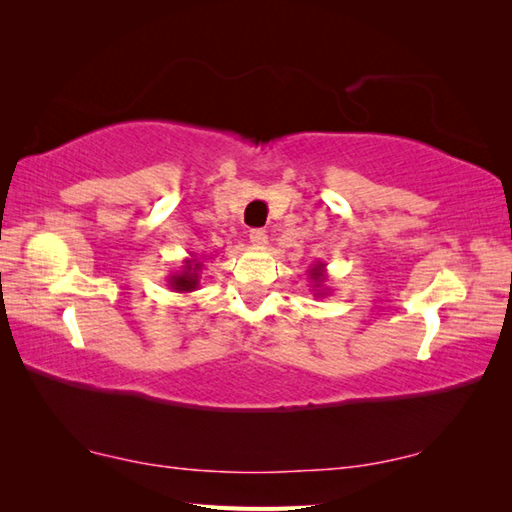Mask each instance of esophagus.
Returning a JSON list of instances; mask_svg holds the SVG:
<instances>
[{"mask_svg":"<svg viewBox=\"0 0 512 512\" xmlns=\"http://www.w3.org/2000/svg\"><path fill=\"white\" fill-rule=\"evenodd\" d=\"M250 244H253L255 248H264L268 244V237H266V231H262V228H253L250 231Z\"/></svg>","mask_w":512,"mask_h":512,"instance_id":"esophagus-1","label":"esophagus"}]
</instances>
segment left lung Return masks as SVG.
I'll list each match as a JSON object with an SVG mask.
<instances>
[{"label": "left lung", "mask_w": 512, "mask_h": 512, "mask_svg": "<svg viewBox=\"0 0 512 512\" xmlns=\"http://www.w3.org/2000/svg\"><path fill=\"white\" fill-rule=\"evenodd\" d=\"M325 266H328V264L314 262L308 268V277L312 281V290H314V295H317V297H328L330 295V288L325 286V284H328V270H325Z\"/></svg>", "instance_id": "8db88e82"}]
</instances>
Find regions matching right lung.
Wrapping results in <instances>:
<instances>
[{"instance_id": "obj_1", "label": "right lung", "mask_w": 512, "mask_h": 512, "mask_svg": "<svg viewBox=\"0 0 512 512\" xmlns=\"http://www.w3.org/2000/svg\"><path fill=\"white\" fill-rule=\"evenodd\" d=\"M202 268H204V259L198 255H189L187 259H182L180 270H176V273H171L167 277V286L173 292H180V295H184V292L198 290L200 279H202L200 277Z\"/></svg>"}]
</instances>
